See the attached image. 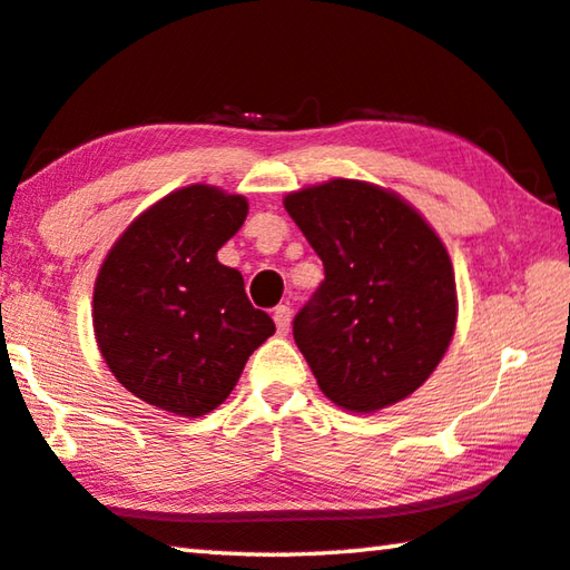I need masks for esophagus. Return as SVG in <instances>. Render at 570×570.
Returning a JSON list of instances; mask_svg holds the SVG:
<instances>
[{"label": "esophagus", "instance_id": "obj_1", "mask_svg": "<svg viewBox=\"0 0 570 570\" xmlns=\"http://www.w3.org/2000/svg\"><path fill=\"white\" fill-rule=\"evenodd\" d=\"M274 322L278 334H286L288 327H292V309H288L286 304H278L274 309Z\"/></svg>", "mask_w": 570, "mask_h": 570}]
</instances>
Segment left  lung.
<instances>
[{
    "label": "left lung",
    "mask_w": 570,
    "mask_h": 570,
    "mask_svg": "<svg viewBox=\"0 0 570 570\" xmlns=\"http://www.w3.org/2000/svg\"><path fill=\"white\" fill-rule=\"evenodd\" d=\"M284 207L324 264V282L294 317L322 393L352 413L409 399L454 337L444 243L403 197L360 179L304 187Z\"/></svg>",
    "instance_id": "left-lung-1"
}]
</instances>
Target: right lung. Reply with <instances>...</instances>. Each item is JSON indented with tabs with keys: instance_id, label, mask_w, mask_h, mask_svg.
Returning <instances> with one entry per match:
<instances>
[{
	"instance_id": "right-lung-1",
	"label": "right lung",
	"mask_w": 570,
	"mask_h": 570,
	"mask_svg": "<svg viewBox=\"0 0 570 570\" xmlns=\"http://www.w3.org/2000/svg\"><path fill=\"white\" fill-rule=\"evenodd\" d=\"M248 215L243 195L189 185L144 210L114 243L94 288V332L126 391L175 415L228 399L253 350L276 332L218 250Z\"/></svg>"
}]
</instances>
